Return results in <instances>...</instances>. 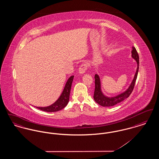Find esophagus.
<instances>
[{
  "label": "esophagus",
  "instance_id": "obj_1",
  "mask_svg": "<svg viewBox=\"0 0 159 159\" xmlns=\"http://www.w3.org/2000/svg\"><path fill=\"white\" fill-rule=\"evenodd\" d=\"M88 68V64L86 63H83L82 65H80L79 69V72L80 74L84 73Z\"/></svg>",
  "mask_w": 159,
  "mask_h": 159
}]
</instances>
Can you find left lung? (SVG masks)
Segmentation results:
<instances>
[{
	"mask_svg": "<svg viewBox=\"0 0 159 159\" xmlns=\"http://www.w3.org/2000/svg\"><path fill=\"white\" fill-rule=\"evenodd\" d=\"M132 57L134 58L136 60L137 62V69H136V73L134 76V78L129 86L128 89L122 93L121 94L115 97L108 98L104 96L103 93H102L101 90V83H100V79L98 75H95V91L93 94V98L95 101L99 104L100 106L103 107H111L115 106L116 104L120 102L121 101H124L125 99L128 98L134 90L135 83L136 82V78L138 76V70H139V55L136 51V49L135 47H132Z\"/></svg>",
	"mask_w": 159,
	"mask_h": 159,
	"instance_id": "1",
	"label": "left lung"
}]
</instances>
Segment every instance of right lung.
I'll return each instance as SVG.
<instances>
[{
  "instance_id": "1",
  "label": "right lung",
  "mask_w": 159,
  "mask_h": 159,
  "mask_svg": "<svg viewBox=\"0 0 159 159\" xmlns=\"http://www.w3.org/2000/svg\"><path fill=\"white\" fill-rule=\"evenodd\" d=\"M74 79V76H71L67 80L64 89L62 94L61 95L60 97L57 99V101L54 102L51 106H48L46 107H37L39 109L46 111V112H55L60 111L64 108L67 105L69 101L70 93L71 91V84Z\"/></svg>"
}]
</instances>
